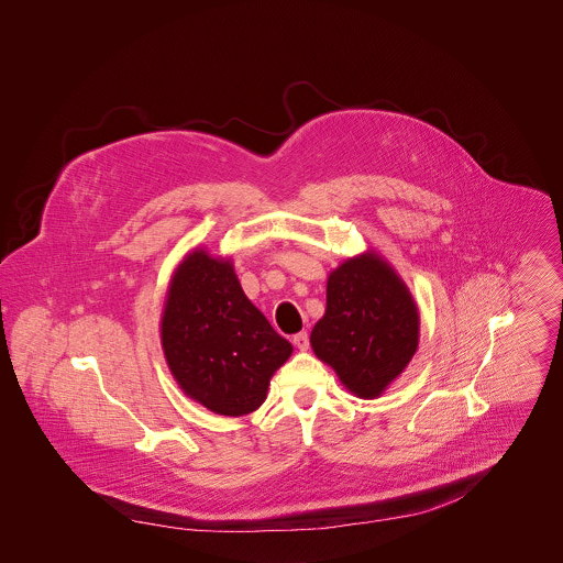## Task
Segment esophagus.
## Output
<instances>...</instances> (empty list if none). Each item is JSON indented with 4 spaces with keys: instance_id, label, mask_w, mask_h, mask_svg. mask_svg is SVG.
<instances>
[{
    "instance_id": "esophagus-1",
    "label": "esophagus",
    "mask_w": 563,
    "mask_h": 563,
    "mask_svg": "<svg viewBox=\"0 0 563 563\" xmlns=\"http://www.w3.org/2000/svg\"><path fill=\"white\" fill-rule=\"evenodd\" d=\"M292 342H295V346H297L299 351H308V346H310V335H308V331H299V333L292 338Z\"/></svg>"
}]
</instances>
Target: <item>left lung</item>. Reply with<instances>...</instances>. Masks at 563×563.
<instances>
[{
    "label": "left lung",
    "instance_id": "obj_1",
    "mask_svg": "<svg viewBox=\"0 0 563 563\" xmlns=\"http://www.w3.org/2000/svg\"><path fill=\"white\" fill-rule=\"evenodd\" d=\"M418 333L411 292L382 255L368 251L329 273L324 317L310 342L349 393L375 399L413 357Z\"/></svg>",
    "mask_w": 563,
    "mask_h": 563
}]
</instances>
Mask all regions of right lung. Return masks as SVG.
Instances as JSON below:
<instances>
[{"mask_svg":"<svg viewBox=\"0 0 563 563\" xmlns=\"http://www.w3.org/2000/svg\"><path fill=\"white\" fill-rule=\"evenodd\" d=\"M170 375L221 416H244L264 399L292 344L246 299L234 264L195 249L175 268L161 322Z\"/></svg>","mask_w":563,"mask_h":563,"instance_id":"right-lung-1","label":"right lung"}]
</instances>
